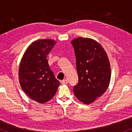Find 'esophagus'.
<instances>
[{
	"mask_svg": "<svg viewBox=\"0 0 132 132\" xmlns=\"http://www.w3.org/2000/svg\"><path fill=\"white\" fill-rule=\"evenodd\" d=\"M61 82L62 85H65L68 84V80L65 79H64V80H62Z\"/></svg>",
	"mask_w": 132,
	"mask_h": 132,
	"instance_id": "obj_1",
	"label": "esophagus"
}]
</instances>
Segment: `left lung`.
<instances>
[{
  "label": "left lung",
  "mask_w": 132,
  "mask_h": 132,
  "mask_svg": "<svg viewBox=\"0 0 132 132\" xmlns=\"http://www.w3.org/2000/svg\"><path fill=\"white\" fill-rule=\"evenodd\" d=\"M76 56L78 83L73 87L76 98L89 104L103 94L111 80L107 53L96 41L79 37L71 41Z\"/></svg>",
  "instance_id": "obj_1"
}]
</instances>
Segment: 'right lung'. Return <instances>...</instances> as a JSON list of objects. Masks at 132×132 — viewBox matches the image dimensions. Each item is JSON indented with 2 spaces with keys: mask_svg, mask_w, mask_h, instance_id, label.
<instances>
[{
  "mask_svg": "<svg viewBox=\"0 0 132 132\" xmlns=\"http://www.w3.org/2000/svg\"><path fill=\"white\" fill-rule=\"evenodd\" d=\"M56 43L49 39L34 41L27 48L20 64L21 87L30 98L39 103L52 99L61 84L55 78L47 59Z\"/></svg>",
  "mask_w": 132,
  "mask_h": 132,
  "instance_id": "1",
  "label": "right lung"
}]
</instances>
